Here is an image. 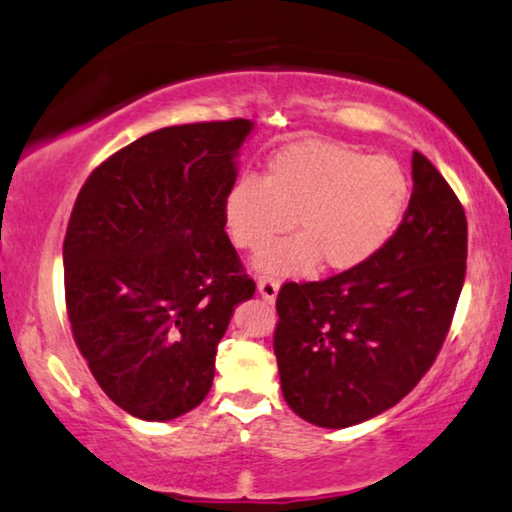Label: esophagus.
<instances>
[{
    "label": "esophagus",
    "mask_w": 512,
    "mask_h": 512,
    "mask_svg": "<svg viewBox=\"0 0 512 512\" xmlns=\"http://www.w3.org/2000/svg\"><path fill=\"white\" fill-rule=\"evenodd\" d=\"M258 293H261L265 302H274V300H277V293H279V281L270 279V277L258 279Z\"/></svg>",
    "instance_id": "1"
}]
</instances>
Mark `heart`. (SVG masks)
Returning <instances> with one entry per match:
<instances>
[{
	"label": "heart",
	"mask_w": 512,
	"mask_h": 512,
	"mask_svg": "<svg viewBox=\"0 0 512 512\" xmlns=\"http://www.w3.org/2000/svg\"><path fill=\"white\" fill-rule=\"evenodd\" d=\"M410 203V178L389 155L332 141H295L267 160L261 178L242 176L224 196V229L235 247L261 249L290 226L293 238L263 249L256 270L311 274L322 261L348 272L387 245Z\"/></svg>",
	"instance_id": "b5f03b06"
}]
</instances>
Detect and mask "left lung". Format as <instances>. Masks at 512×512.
Here are the masks:
<instances>
[{
	"label": "left lung",
	"mask_w": 512,
	"mask_h": 512,
	"mask_svg": "<svg viewBox=\"0 0 512 512\" xmlns=\"http://www.w3.org/2000/svg\"><path fill=\"white\" fill-rule=\"evenodd\" d=\"M387 245L355 270L279 290L281 391L297 416L350 428L410 393L442 350L467 272V217L426 155Z\"/></svg>",
	"instance_id": "left-lung-1"
}]
</instances>
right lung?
Wrapping results in <instances>:
<instances>
[{"label": "right lung", "mask_w": 512, "mask_h": 512, "mask_svg": "<svg viewBox=\"0 0 512 512\" xmlns=\"http://www.w3.org/2000/svg\"><path fill=\"white\" fill-rule=\"evenodd\" d=\"M247 119L171 125L91 171L64 240L73 338L100 389L171 421L208 396L235 306L256 293L224 231Z\"/></svg>", "instance_id": "add662e5"}]
</instances>
